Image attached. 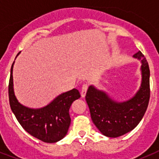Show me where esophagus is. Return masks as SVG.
Wrapping results in <instances>:
<instances>
[{
	"label": "esophagus",
	"instance_id": "34e87169",
	"mask_svg": "<svg viewBox=\"0 0 159 159\" xmlns=\"http://www.w3.org/2000/svg\"><path fill=\"white\" fill-rule=\"evenodd\" d=\"M88 88V85L87 84H84V85L82 86V89H81V97H82V98H84L85 95H86Z\"/></svg>",
	"mask_w": 159,
	"mask_h": 159
}]
</instances>
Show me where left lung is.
Returning <instances> with one entry per match:
<instances>
[{
  "label": "left lung",
  "instance_id": "obj_1",
  "mask_svg": "<svg viewBox=\"0 0 159 159\" xmlns=\"http://www.w3.org/2000/svg\"><path fill=\"white\" fill-rule=\"evenodd\" d=\"M133 57L142 63L141 86L134 97L119 102L92 85L87 92L85 98L92 122L99 131L107 137H119L133 130L141 121L148 107L151 92L148 63L140 51Z\"/></svg>",
  "mask_w": 159,
  "mask_h": 159
}]
</instances>
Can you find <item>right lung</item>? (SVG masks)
<instances>
[{"label":"right lung","mask_w":159,"mask_h":159,"mask_svg":"<svg viewBox=\"0 0 159 159\" xmlns=\"http://www.w3.org/2000/svg\"><path fill=\"white\" fill-rule=\"evenodd\" d=\"M11 67L8 84L9 104L14 116L21 127L33 137L44 143H53L62 139L67 134L71 123L69 109L72 102L80 98L75 88L58 95L48 105L33 109L20 104L13 91L12 69Z\"/></svg>","instance_id":"obj_1"}]
</instances>
